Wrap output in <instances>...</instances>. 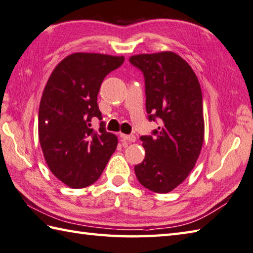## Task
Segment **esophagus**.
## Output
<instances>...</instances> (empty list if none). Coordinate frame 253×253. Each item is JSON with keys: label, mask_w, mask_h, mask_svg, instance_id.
<instances>
[{"label": "esophagus", "mask_w": 253, "mask_h": 253, "mask_svg": "<svg viewBox=\"0 0 253 253\" xmlns=\"http://www.w3.org/2000/svg\"><path fill=\"white\" fill-rule=\"evenodd\" d=\"M120 137L123 141H126V142H135L136 137L134 135H127V134H123V133H120Z\"/></svg>", "instance_id": "34e87169"}]
</instances>
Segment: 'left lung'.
Returning <instances> with one entry per match:
<instances>
[{"mask_svg":"<svg viewBox=\"0 0 253 253\" xmlns=\"http://www.w3.org/2000/svg\"><path fill=\"white\" fill-rule=\"evenodd\" d=\"M130 63L144 75L149 119H161L155 136H141L145 157L134 166L136 178L152 192L169 193L187 178L201 154V84L187 61L173 51L133 55Z\"/></svg>","mask_w":253,"mask_h":253,"instance_id":"obj_1","label":"left lung"}]
</instances>
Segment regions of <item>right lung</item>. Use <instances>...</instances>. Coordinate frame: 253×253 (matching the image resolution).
I'll list each match as a JSON object with an SVG mask.
<instances>
[{
    "instance_id": "1",
    "label": "right lung",
    "mask_w": 253,
    "mask_h": 253,
    "mask_svg": "<svg viewBox=\"0 0 253 253\" xmlns=\"http://www.w3.org/2000/svg\"><path fill=\"white\" fill-rule=\"evenodd\" d=\"M125 57L75 52L56 66L40 103L38 137L50 171L70 188H84L100 177L118 145V137L91 127L101 120L100 85Z\"/></svg>"
}]
</instances>
